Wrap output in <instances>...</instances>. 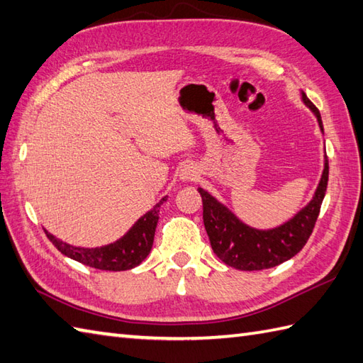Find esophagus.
Wrapping results in <instances>:
<instances>
[{
	"label": "esophagus",
	"instance_id": "1",
	"mask_svg": "<svg viewBox=\"0 0 363 363\" xmlns=\"http://www.w3.org/2000/svg\"><path fill=\"white\" fill-rule=\"evenodd\" d=\"M179 176H181L182 181H194L196 177V169H195V167H191V165H184L181 168Z\"/></svg>",
	"mask_w": 363,
	"mask_h": 363
}]
</instances>
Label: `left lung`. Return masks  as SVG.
Segmentation results:
<instances>
[{"label":"left lung","mask_w":363,"mask_h":363,"mask_svg":"<svg viewBox=\"0 0 363 363\" xmlns=\"http://www.w3.org/2000/svg\"><path fill=\"white\" fill-rule=\"evenodd\" d=\"M303 101L317 115L318 125L323 130L320 111L311 103L306 94H303ZM328 177L329 164L326 157L321 181L312 201L290 221L272 230H257L243 225L233 212H229L206 190L198 189L203 198L204 228L213 252L226 265L243 272L272 268L291 259L304 248L315 228L323 198L326 195Z\"/></svg>","instance_id":"left-lung-1"}]
</instances>
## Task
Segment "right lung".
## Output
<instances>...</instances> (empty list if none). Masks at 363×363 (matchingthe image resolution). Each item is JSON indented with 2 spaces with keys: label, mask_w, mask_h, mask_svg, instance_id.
I'll use <instances>...</instances> for the list:
<instances>
[{
  "label": "right lung",
  "mask_w": 363,
  "mask_h": 363,
  "mask_svg": "<svg viewBox=\"0 0 363 363\" xmlns=\"http://www.w3.org/2000/svg\"><path fill=\"white\" fill-rule=\"evenodd\" d=\"M164 203L165 198H162L152 211L145 213L129 229L126 235H123L115 243L101 246V248H78V246L60 242L48 230H45V234L50 238V242L67 257L78 260L91 268L106 269V272H123V269H130L140 265L150 254L159 220V211Z\"/></svg>",
  "instance_id": "add662e5"
}]
</instances>
